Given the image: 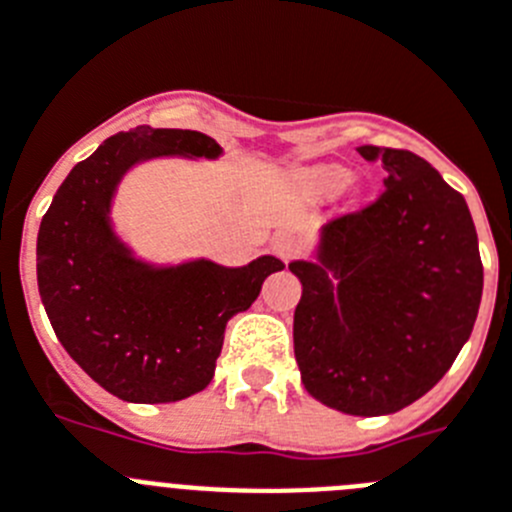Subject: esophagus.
Wrapping results in <instances>:
<instances>
[{
  "label": "esophagus",
  "mask_w": 512,
  "mask_h": 512,
  "mask_svg": "<svg viewBox=\"0 0 512 512\" xmlns=\"http://www.w3.org/2000/svg\"><path fill=\"white\" fill-rule=\"evenodd\" d=\"M271 248L281 261H292L304 251V241L294 231H279L271 241Z\"/></svg>",
  "instance_id": "34e87169"
}]
</instances>
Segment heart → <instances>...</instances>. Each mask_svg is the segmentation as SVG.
Segmentation results:
<instances>
[{"mask_svg": "<svg viewBox=\"0 0 512 512\" xmlns=\"http://www.w3.org/2000/svg\"><path fill=\"white\" fill-rule=\"evenodd\" d=\"M307 177L320 187H340L345 185V177L348 175L340 167H314V170L307 172Z\"/></svg>", "mask_w": 512, "mask_h": 512, "instance_id": "b5f03b06", "label": "heart"}]
</instances>
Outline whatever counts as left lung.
Returning <instances> with one entry per match:
<instances>
[{"mask_svg":"<svg viewBox=\"0 0 512 512\" xmlns=\"http://www.w3.org/2000/svg\"><path fill=\"white\" fill-rule=\"evenodd\" d=\"M383 164L378 200L322 228L294 261V358L330 409L383 416L437 386L477 320L482 261L464 198L419 154L363 144Z\"/></svg>","mask_w":512,"mask_h":512,"instance_id":"1","label":"left lung"}]
</instances>
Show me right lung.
I'll list each match as a JSON object with an SVG mask.
<instances>
[{
    "instance_id": "1",
    "label": "right lung",
    "mask_w": 512,
    "mask_h": 512,
    "mask_svg": "<svg viewBox=\"0 0 512 512\" xmlns=\"http://www.w3.org/2000/svg\"><path fill=\"white\" fill-rule=\"evenodd\" d=\"M215 139L137 126L109 137L55 192L37 233V287L60 345L121 401L172 403L203 391L233 314L256 302L274 256L228 269L213 261L157 269L111 228V200L129 167L152 157H208Z\"/></svg>"
}]
</instances>
